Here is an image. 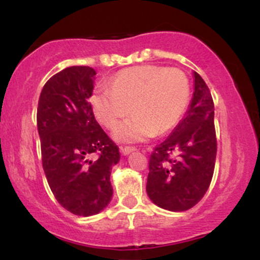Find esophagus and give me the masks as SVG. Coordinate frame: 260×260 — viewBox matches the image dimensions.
<instances>
[{"label":"esophagus","instance_id":"34e87169","mask_svg":"<svg viewBox=\"0 0 260 260\" xmlns=\"http://www.w3.org/2000/svg\"><path fill=\"white\" fill-rule=\"evenodd\" d=\"M137 149L134 147H121L120 148V151L122 155H124V156H127V155H129L131 153H133V151H136Z\"/></svg>","mask_w":260,"mask_h":260}]
</instances>
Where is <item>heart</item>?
Returning a JSON list of instances; mask_svg holds the SVG:
<instances>
[{
  "instance_id": "obj_1",
  "label": "heart",
  "mask_w": 260,
  "mask_h": 260,
  "mask_svg": "<svg viewBox=\"0 0 260 260\" xmlns=\"http://www.w3.org/2000/svg\"><path fill=\"white\" fill-rule=\"evenodd\" d=\"M190 99L189 80L177 68L139 66L118 73L110 86L95 89L90 103L95 116L107 128L131 112L113 131L120 142H142L171 131L186 112Z\"/></svg>"
}]
</instances>
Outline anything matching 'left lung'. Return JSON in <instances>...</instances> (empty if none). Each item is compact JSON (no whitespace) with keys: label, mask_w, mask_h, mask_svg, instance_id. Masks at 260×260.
<instances>
[{"label":"left lung","mask_w":260,"mask_h":260,"mask_svg":"<svg viewBox=\"0 0 260 260\" xmlns=\"http://www.w3.org/2000/svg\"><path fill=\"white\" fill-rule=\"evenodd\" d=\"M194 92L186 115L149 160L147 193L157 207L170 211L190 209L204 197L216 159L214 103L197 72Z\"/></svg>","instance_id":"left-lung-1"}]
</instances>
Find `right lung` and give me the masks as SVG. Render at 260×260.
I'll use <instances>...</instances> for the list:
<instances>
[{
	"label": "right lung",
	"mask_w": 260,
	"mask_h": 260,
	"mask_svg": "<svg viewBox=\"0 0 260 260\" xmlns=\"http://www.w3.org/2000/svg\"><path fill=\"white\" fill-rule=\"evenodd\" d=\"M95 74L88 66L64 68L47 80L38 104L45 176L59 204L79 216L99 214L111 202L110 176L120 161L117 145L95 120L89 103Z\"/></svg>",
	"instance_id": "obj_1"
}]
</instances>
